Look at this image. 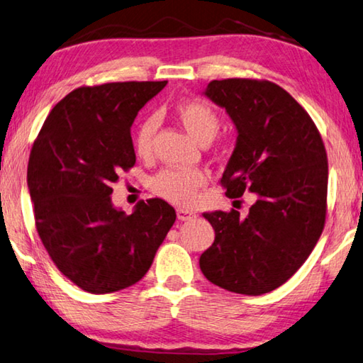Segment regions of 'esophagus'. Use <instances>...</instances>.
Listing matches in <instances>:
<instances>
[{
  "mask_svg": "<svg viewBox=\"0 0 363 363\" xmlns=\"http://www.w3.org/2000/svg\"><path fill=\"white\" fill-rule=\"evenodd\" d=\"M196 214L194 211H189V209H184V208H177V219L179 220H190L194 219Z\"/></svg>",
  "mask_w": 363,
  "mask_h": 363,
  "instance_id": "esophagus-1",
  "label": "esophagus"
}]
</instances>
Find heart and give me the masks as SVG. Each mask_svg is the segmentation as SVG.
<instances>
[{
  "mask_svg": "<svg viewBox=\"0 0 363 363\" xmlns=\"http://www.w3.org/2000/svg\"><path fill=\"white\" fill-rule=\"evenodd\" d=\"M174 116L179 123L196 141L204 144L216 136L220 127L219 116L201 100H184L176 104ZM157 131V118L146 117L138 125L133 138L135 152L140 159H149L152 154L154 136ZM208 177L199 168H167L150 179V190L160 199L174 204L194 203L199 190L206 184Z\"/></svg>",
  "mask_w": 363,
  "mask_h": 363,
  "instance_id": "heart-1",
  "label": "heart"
}]
</instances>
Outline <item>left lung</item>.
Listing matches in <instances>:
<instances>
[{
	"label": "left lung",
	"mask_w": 363,
	"mask_h": 363,
	"mask_svg": "<svg viewBox=\"0 0 363 363\" xmlns=\"http://www.w3.org/2000/svg\"><path fill=\"white\" fill-rule=\"evenodd\" d=\"M204 95L225 108L238 140L220 184L228 199L254 192L249 214L204 213L216 232L200 257L206 279L225 291L262 295L291 279L313 252L327 216L324 141L301 104L260 79L211 81Z\"/></svg>",
	"instance_id": "8db88e82"
}]
</instances>
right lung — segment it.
Returning <instances> with one entry per match:
<instances>
[{
  "mask_svg": "<svg viewBox=\"0 0 363 363\" xmlns=\"http://www.w3.org/2000/svg\"><path fill=\"white\" fill-rule=\"evenodd\" d=\"M167 81L82 85L55 104L33 143L30 196L39 238L62 274L90 294L136 284L176 220L162 199L127 216L111 203L122 171L135 167L130 128Z\"/></svg>",
  "mask_w": 363,
  "mask_h": 363,
  "instance_id": "obj_1",
  "label": "right lung"
}]
</instances>
